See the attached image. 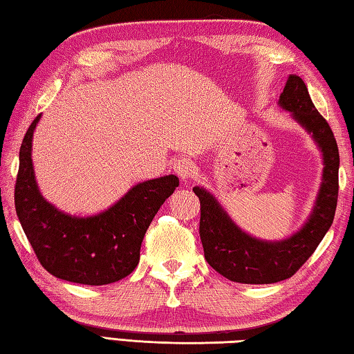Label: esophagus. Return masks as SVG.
<instances>
[{"mask_svg":"<svg viewBox=\"0 0 354 354\" xmlns=\"http://www.w3.org/2000/svg\"><path fill=\"white\" fill-rule=\"evenodd\" d=\"M174 169H176V172L178 174V177L182 178V180H189V178H192L196 176V163L192 162V160H189V158H182V160H178V162L176 163V166H174Z\"/></svg>","mask_w":354,"mask_h":354,"instance_id":"esophagus-1","label":"esophagus"}]
</instances>
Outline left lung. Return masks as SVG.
<instances>
[{"mask_svg":"<svg viewBox=\"0 0 354 354\" xmlns=\"http://www.w3.org/2000/svg\"><path fill=\"white\" fill-rule=\"evenodd\" d=\"M279 106L308 132L322 152L324 171L316 202L302 228L283 240H260L232 222L209 191L194 186L200 200V239L205 259L239 283H276L291 277L315 252L335 218L339 191V149L326 120L313 104L304 80L290 75Z\"/></svg>","mask_w":354,"mask_h":354,"instance_id":"left-lung-1","label":"left lung"}]
</instances>
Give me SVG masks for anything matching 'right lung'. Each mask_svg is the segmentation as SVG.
Masks as SVG:
<instances>
[{"label":"right lung","mask_w":354,"mask_h":354,"mask_svg":"<svg viewBox=\"0 0 354 354\" xmlns=\"http://www.w3.org/2000/svg\"><path fill=\"white\" fill-rule=\"evenodd\" d=\"M39 117L23 138L15 183L17 216L39 263L52 276L83 285H108L129 276L138 265L146 230L178 178L171 174L137 183L95 216L66 214L41 196L33 172L32 138Z\"/></svg>","instance_id":"right-lung-1"}]
</instances>
